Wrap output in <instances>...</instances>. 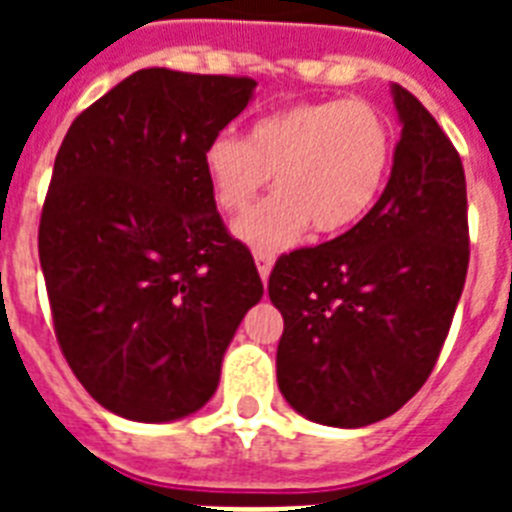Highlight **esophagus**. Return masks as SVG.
<instances>
[{
    "label": "esophagus",
    "mask_w": 512,
    "mask_h": 512,
    "mask_svg": "<svg viewBox=\"0 0 512 512\" xmlns=\"http://www.w3.org/2000/svg\"><path fill=\"white\" fill-rule=\"evenodd\" d=\"M273 260H276L273 252H268V249H255V263H257V271H260V279L263 281L268 279V273H271Z\"/></svg>",
    "instance_id": "obj_1"
}]
</instances>
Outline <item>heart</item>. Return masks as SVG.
Here are the masks:
<instances>
[{"label": "heart", "instance_id": "1", "mask_svg": "<svg viewBox=\"0 0 512 512\" xmlns=\"http://www.w3.org/2000/svg\"><path fill=\"white\" fill-rule=\"evenodd\" d=\"M393 156L396 130L377 103L329 98L257 119L247 140L217 135L204 148V172L228 215L244 212L276 175V196L236 223L247 244L273 249L308 223L324 236L361 223L385 191Z\"/></svg>", "mask_w": 512, "mask_h": 512}]
</instances>
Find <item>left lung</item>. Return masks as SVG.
Wrapping results in <instances>:
<instances>
[{
  "label": "left lung",
  "mask_w": 512,
  "mask_h": 512,
  "mask_svg": "<svg viewBox=\"0 0 512 512\" xmlns=\"http://www.w3.org/2000/svg\"><path fill=\"white\" fill-rule=\"evenodd\" d=\"M393 100L404 130L372 212L281 255L268 279L284 316L279 390L321 425L380 422L425 385L468 276L460 154L412 92L393 84Z\"/></svg>",
  "instance_id": "left-lung-1"
}]
</instances>
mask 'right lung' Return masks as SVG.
I'll use <instances>...</instances> for the list:
<instances>
[{"instance_id": "add662e5", "label": "right lung", "mask_w": 512, "mask_h": 512, "mask_svg": "<svg viewBox=\"0 0 512 512\" xmlns=\"http://www.w3.org/2000/svg\"><path fill=\"white\" fill-rule=\"evenodd\" d=\"M255 87L143 68L84 108L55 156L39 217L52 327L76 380L119 417L170 422L201 409L263 297L204 172V148Z\"/></svg>"}]
</instances>
